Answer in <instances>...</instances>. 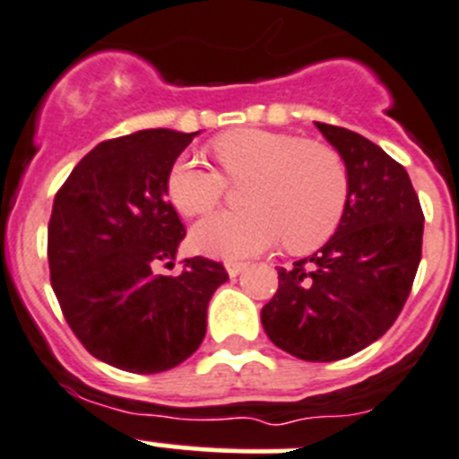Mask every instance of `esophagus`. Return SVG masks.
Instances as JSON below:
<instances>
[{"mask_svg":"<svg viewBox=\"0 0 459 459\" xmlns=\"http://www.w3.org/2000/svg\"><path fill=\"white\" fill-rule=\"evenodd\" d=\"M244 269H247V263H235V260H229V263H226V272H229L230 278L239 276Z\"/></svg>","mask_w":459,"mask_h":459,"instance_id":"obj_1","label":"esophagus"}]
</instances>
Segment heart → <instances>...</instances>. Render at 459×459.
Returning a JSON list of instances; mask_svg holds the SVG:
<instances>
[{"instance_id":"heart-1","label":"heart","mask_w":459,"mask_h":459,"mask_svg":"<svg viewBox=\"0 0 459 459\" xmlns=\"http://www.w3.org/2000/svg\"><path fill=\"white\" fill-rule=\"evenodd\" d=\"M229 181H247L244 210L217 212L192 229V244L217 258H249L282 239L292 254L326 242L349 199V174L328 144L292 133L239 128L212 143ZM224 195V178L196 158L181 156L167 174V196L186 217L204 215Z\"/></svg>"}]
</instances>
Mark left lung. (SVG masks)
<instances>
[{"label": "left lung", "instance_id": "1", "mask_svg": "<svg viewBox=\"0 0 459 459\" xmlns=\"http://www.w3.org/2000/svg\"><path fill=\"white\" fill-rule=\"evenodd\" d=\"M316 128L349 174L344 215L316 254L278 267L260 319L278 349L333 362L383 337L403 310L421 260L423 212L405 167L378 144L333 124Z\"/></svg>", "mask_w": 459, "mask_h": 459}]
</instances>
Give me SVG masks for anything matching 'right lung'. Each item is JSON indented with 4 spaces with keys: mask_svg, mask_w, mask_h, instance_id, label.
<instances>
[{
    "mask_svg": "<svg viewBox=\"0 0 459 459\" xmlns=\"http://www.w3.org/2000/svg\"><path fill=\"white\" fill-rule=\"evenodd\" d=\"M196 133L144 128L101 143L58 190L47 229L51 288L67 324L97 359L131 374H160L205 337L210 297L224 264L186 258V238L167 201V174Z\"/></svg>",
    "mask_w": 459,
    "mask_h": 459,
    "instance_id": "obj_1",
    "label": "right lung"
}]
</instances>
